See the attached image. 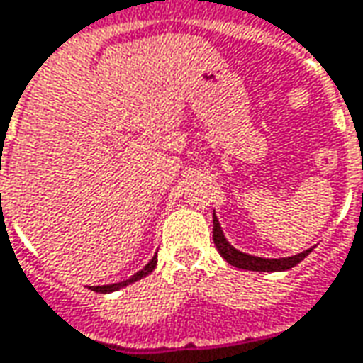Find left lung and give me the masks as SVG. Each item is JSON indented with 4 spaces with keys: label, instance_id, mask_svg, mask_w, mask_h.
Wrapping results in <instances>:
<instances>
[{
    "label": "left lung",
    "instance_id": "1",
    "mask_svg": "<svg viewBox=\"0 0 363 363\" xmlns=\"http://www.w3.org/2000/svg\"><path fill=\"white\" fill-rule=\"evenodd\" d=\"M213 224V238L216 250L220 252V256H223L228 264L236 266V268H242V270H252V272H280V270H290V268H294L298 262H302L306 256L312 252V248H310V250H304V252L296 254V256H288V258H258V256H250V254H244L240 250H236V248H233L230 244L226 242L216 216H214Z\"/></svg>",
    "mask_w": 363,
    "mask_h": 363
}]
</instances>
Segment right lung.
<instances>
[{"mask_svg": "<svg viewBox=\"0 0 363 363\" xmlns=\"http://www.w3.org/2000/svg\"><path fill=\"white\" fill-rule=\"evenodd\" d=\"M155 266H157V256L150 260L149 264L145 266L140 272H137V274L133 276V278H129V280H123V282H117V284H107V286H93L91 290H95V292H115V290H119V288H123V286H127V284H133V282H137V280H140V278H145L147 274H150L152 270H155Z\"/></svg>", "mask_w": 363, "mask_h": 363, "instance_id": "right-lung-1", "label": "right lung"}]
</instances>
